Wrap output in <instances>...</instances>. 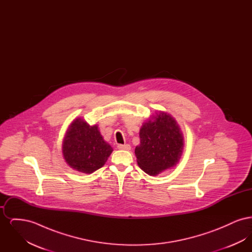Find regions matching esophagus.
<instances>
[{"label": "esophagus", "instance_id": "obj_1", "mask_svg": "<svg viewBox=\"0 0 252 252\" xmlns=\"http://www.w3.org/2000/svg\"><path fill=\"white\" fill-rule=\"evenodd\" d=\"M118 149L121 150H130L131 146L129 144H118Z\"/></svg>", "mask_w": 252, "mask_h": 252}]
</instances>
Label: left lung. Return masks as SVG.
<instances>
[{
    "label": "left lung",
    "instance_id": "8db88e82",
    "mask_svg": "<svg viewBox=\"0 0 252 252\" xmlns=\"http://www.w3.org/2000/svg\"><path fill=\"white\" fill-rule=\"evenodd\" d=\"M140 139L135 155L138 165L146 174L158 176L179 163L184 146L183 134L178 122L167 112L159 110L144 122Z\"/></svg>",
    "mask_w": 252,
    "mask_h": 252
}]
</instances>
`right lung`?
Segmentation results:
<instances>
[{"label":"right lung","instance_id":"obj_1","mask_svg":"<svg viewBox=\"0 0 252 252\" xmlns=\"http://www.w3.org/2000/svg\"><path fill=\"white\" fill-rule=\"evenodd\" d=\"M112 151L98 126H90L81 117L72 121L62 142V154L67 164L84 174L103 167Z\"/></svg>","mask_w":252,"mask_h":252}]
</instances>
